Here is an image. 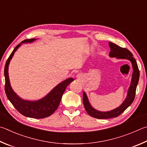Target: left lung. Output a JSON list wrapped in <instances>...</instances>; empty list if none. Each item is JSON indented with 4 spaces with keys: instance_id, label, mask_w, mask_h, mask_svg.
Here are the masks:
<instances>
[{
    "instance_id": "8db88e82",
    "label": "left lung",
    "mask_w": 147,
    "mask_h": 147,
    "mask_svg": "<svg viewBox=\"0 0 147 147\" xmlns=\"http://www.w3.org/2000/svg\"><path fill=\"white\" fill-rule=\"evenodd\" d=\"M111 48V52L109 53L110 57H116L119 59H127L130 60L132 63L133 68V73L131 80V84L128 90L127 98L125 101L118 107L113 110L107 112H101L96 110L90 105L88 100L86 93L84 92L83 94V103H84L85 111L89 115L93 118L98 119H108L111 118H116L126 110L131 105L134 100L136 95V90L140 78V71H139L137 62L134 58L133 57L132 53L129 51L126 48H123L118 46V45L110 42L109 43Z\"/></svg>"
}]
</instances>
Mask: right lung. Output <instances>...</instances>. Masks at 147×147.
Wrapping results in <instances>:
<instances>
[{"label": "right lung", "instance_id": "add662e5", "mask_svg": "<svg viewBox=\"0 0 147 147\" xmlns=\"http://www.w3.org/2000/svg\"><path fill=\"white\" fill-rule=\"evenodd\" d=\"M35 40V38L24 40L20 44H18L11 53L4 67L5 92L10 102L21 114L29 118L40 119L51 116L57 110L58 107L59 106L66 87L74 80V79L69 78L60 83L55 88H53L51 91L46 96L37 101L23 100L13 91L11 87L8 75V66L10 60L14 55L15 52L21 46V44L22 43H28V42L31 43Z\"/></svg>", "mask_w": 147, "mask_h": 147}]
</instances>
